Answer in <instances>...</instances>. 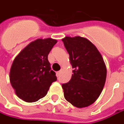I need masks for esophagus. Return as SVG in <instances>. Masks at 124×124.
<instances>
[{"mask_svg":"<svg viewBox=\"0 0 124 124\" xmlns=\"http://www.w3.org/2000/svg\"><path fill=\"white\" fill-rule=\"evenodd\" d=\"M60 71H58V72H56V76L58 77V76L60 75Z\"/></svg>","mask_w":124,"mask_h":124,"instance_id":"esophagus-1","label":"esophagus"}]
</instances>
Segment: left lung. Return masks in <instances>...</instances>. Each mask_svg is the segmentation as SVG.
<instances>
[{"label":"left lung","instance_id":"left-lung-1","mask_svg":"<svg viewBox=\"0 0 124 124\" xmlns=\"http://www.w3.org/2000/svg\"><path fill=\"white\" fill-rule=\"evenodd\" d=\"M72 65L70 81L62 87L66 100L77 108L93 104L100 95L106 78V66L100 51L88 39L66 36L62 39Z\"/></svg>","mask_w":124,"mask_h":124}]
</instances>
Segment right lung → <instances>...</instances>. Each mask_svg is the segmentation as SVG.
Segmentation results:
<instances>
[{
  "label": "right lung",
  "instance_id": "right-lung-1",
  "mask_svg": "<svg viewBox=\"0 0 124 124\" xmlns=\"http://www.w3.org/2000/svg\"><path fill=\"white\" fill-rule=\"evenodd\" d=\"M58 41L51 38L30 42L14 60L9 80L16 95L26 102L44 97L51 84L57 80L51 70L48 55Z\"/></svg>",
  "mask_w": 124,
  "mask_h": 124
}]
</instances>
